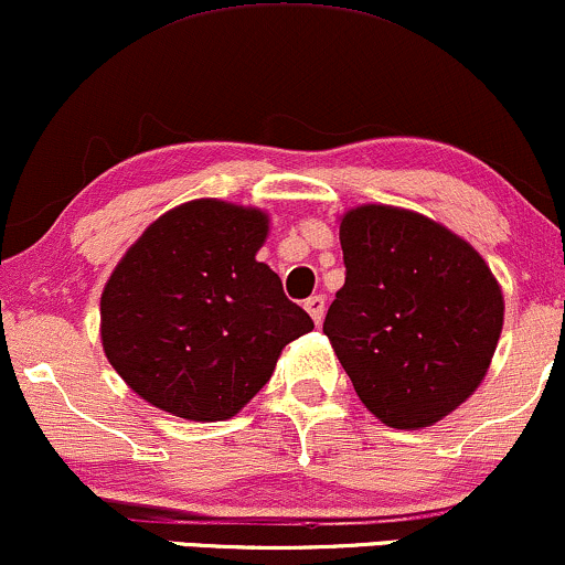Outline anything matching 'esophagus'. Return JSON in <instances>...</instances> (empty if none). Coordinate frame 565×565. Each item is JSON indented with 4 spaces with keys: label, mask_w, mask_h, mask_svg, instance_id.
<instances>
[{
    "label": "esophagus",
    "mask_w": 565,
    "mask_h": 565,
    "mask_svg": "<svg viewBox=\"0 0 565 565\" xmlns=\"http://www.w3.org/2000/svg\"><path fill=\"white\" fill-rule=\"evenodd\" d=\"M303 309L309 311V317L315 320V324H320L322 317H324V298L322 296H309L307 301H303Z\"/></svg>",
    "instance_id": "1"
}]
</instances>
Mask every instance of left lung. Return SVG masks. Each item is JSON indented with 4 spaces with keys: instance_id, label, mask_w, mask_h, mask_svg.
Segmentation results:
<instances>
[{
    "instance_id": "obj_1",
    "label": "left lung",
    "mask_w": 565,
    "mask_h": 565,
    "mask_svg": "<svg viewBox=\"0 0 565 565\" xmlns=\"http://www.w3.org/2000/svg\"><path fill=\"white\" fill-rule=\"evenodd\" d=\"M338 222L347 282L324 335L377 420L434 426L489 373L505 322L500 282L473 245L417 211L364 203Z\"/></svg>"
}]
</instances>
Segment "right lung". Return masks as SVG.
<instances>
[{
	"label": "right lung",
	"mask_w": 565,
	"mask_h": 565,
	"mask_svg": "<svg viewBox=\"0 0 565 565\" xmlns=\"http://www.w3.org/2000/svg\"><path fill=\"white\" fill-rule=\"evenodd\" d=\"M267 235V211L198 198L126 250L99 298V341L137 396L184 420H227L315 328L256 258Z\"/></svg>",
	"instance_id": "right-lung-1"
}]
</instances>
